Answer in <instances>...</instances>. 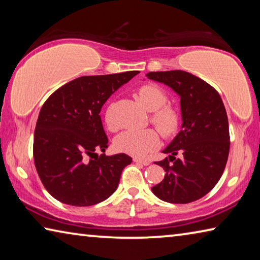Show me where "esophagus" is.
<instances>
[{
    "label": "esophagus",
    "instance_id": "esophagus-1",
    "mask_svg": "<svg viewBox=\"0 0 260 260\" xmlns=\"http://www.w3.org/2000/svg\"><path fill=\"white\" fill-rule=\"evenodd\" d=\"M133 160H134L135 162H138V164H142V165H144V166H148L149 164H150V161H149V160H147V159H141V158H138V157H134Z\"/></svg>",
    "mask_w": 260,
    "mask_h": 260
}]
</instances>
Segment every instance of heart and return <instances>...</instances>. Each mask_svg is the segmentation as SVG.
Returning a JSON list of instances; mask_svg holds the SVG:
<instances>
[{"instance_id": "obj_1", "label": "heart", "mask_w": 260, "mask_h": 260, "mask_svg": "<svg viewBox=\"0 0 260 260\" xmlns=\"http://www.w3.org/2000/svg\"><path fill=\"white\" fill-rule=\"evenodd\" d=\"M138 100L140 103L150 111V121L156 126L162 136H170L177 133L180 124L179 112L171 105H166L167 96L156 85H143L138 89ZM105 125L114 132L118 129L117 122L113 120L111 112L108 110L104 117ZM160 138L155 129L147 128L143 131H126L117 136L114 146L118 150L132 156L143 157L149 152L155 150L159 146Z\"/></svg>"}]
</instances>
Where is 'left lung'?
Segmentation results:
<instances>
[{
    "mask_svg": "<svg viewBox=\"0 0 260 260\" xmlns=\"http://www.w3.org/2000/svg\"><path fill=\"white\" fill-rule=\"evenodd\" d=\"M147 78L164 83L180 96L181 131L157 164L165 170L151 188L161 201L186 204L213 189L221 178L230 153V127L225 105L217 90L191 73L174 70L149 72ZM180 155L179 158L175 156Z\"/></svg>",
    "mask_w": 260,
    "mask_h": 260,
    "instance_id": "8db88e82",
    "label": "left lung"
}]
</instances>
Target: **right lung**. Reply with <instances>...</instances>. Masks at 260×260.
Listing matches in <instances>:
<instances>
[{
  "instance_id": "obj_1",
  "label": "right lung",
  "mask_w": 260,
  "mask_h": 260,
  "mask_svg": "<svg viewBox=\"0 0 260 260\" xmlns=\"http://www.w3.org/2000/svg\"><path fill=\"white\" fill-rule=\"evenodd\" d=\"M139 71L85 76L54 91L42 105L35 126L34 164L43 186L64 204L90 206L116 191L126 153L105 152L108 138L101 109Z\"/></svg>"
}]
</instances>
